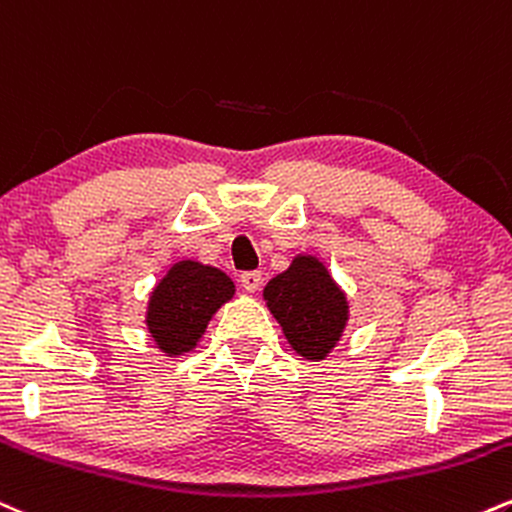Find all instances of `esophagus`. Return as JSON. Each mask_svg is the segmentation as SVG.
Instances as JSON below:
<instances>
[{"instance_id":"esophagus-1","label":"esophagus","mask_w":512,"mask_h":512,"mask_svg":"<svg viewBox=\"0 0 512 512\" xmlns=\"http://www.w3.org/2000/svg\"><path fill=\"white\" fill-rule=\"evenodd\" d=\"M240 286L248 293H255L262 286V272H243L240 274Z\"/></svg>"}]
</instances>
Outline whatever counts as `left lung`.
<instances>
[{
  "instance_id": "1",
  "label": "left lung",
  "mask_w": 512,
  "mask_h": 512,
  "mask_svg": "<svg viewBox=\"0 0 512 512\" xmlns=\"http://www.w3.org/2000/svg\"><path fill=\"white\" fill-rule=\"evenodd\" d=\"M264 300L305 360H324L348 324L346 293L315 255L293 257L291 267L264 286Z\"/></svg>"
}]
</instances>
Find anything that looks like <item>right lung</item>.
Returning <instances> with one entry per match:
<instances>
[{"label": "right lung", "instance_id": "right-lung-1", "mask_svg": "<svg viewBox=\"0 0 512 512\" xmlns=\"http://www.w3.org/2000/svg\"><path fill=\"white\" fill-rule=\"evenodd\" d=\"M236 286L221 269L195 260H181L166 272L147 303V331L169 357L193 350L209 319L229 303Z\"/></svg>", "mask_w": 512, "mask_h": 512}]
</instances>
